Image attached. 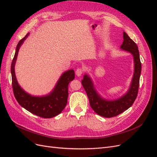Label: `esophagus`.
<instances>
[{
    "mask_svg": "<svg viewBox=\"0 0 157 157\" xmlns=\"http://www.w3.org/2000/svg\"><path fill=\"white\" fill-rule=\"evenodd\" d=\"M82 73H83V69H82V68H78L75 71V73L78 76V77L81 75L82 74Z\"/></svg>",
    "mask_w": 157,
    "mask_h": 157,
    "instance_id": "34e87169",
    "label": "esophagus"
}]
</instances>
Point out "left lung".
I'll list each match as a JSON object with an SVG mask.
<instances>
[{
    "instance_id": "obj_1",
    "label": "left lung",
    "mask_w": 157,
    "mask_h": 157,
    "mask_svg": "<svg viewBox=\"0 0 157 157\" xmlns=\"http://www.w3.org/2000/svg\"><path fill=\"white\" fill-rule=\"evenodd\" d=\"M123 39L124 40L121 48L131 53L134 57V72L130 86L124 96L115 100L105 99L96 92L92 79L88 75H84L82 80V84L88 97L90 107L98 115L103 117H115L127 110L134 103L138 93L141 71L138 47L124 31L123 32Z\"/></svg>"
}]
</instances>
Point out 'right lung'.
<instances>
[{
	"mask_svg": "<svg viewBox=\"0 0 157 157\" xmlns=\"http://www.w3.org/2000/svg\"><path fill=\"white\" fill-rule=\"evenodd\" d=\"M28 35L29 33L18 42L11 65L12 84L14 96L19 104L30 113L42 118H52L59 115L67 105L69 96L68 85L75 78L74 70H68L61 75L54 90L48 95L39 97L31 96L25 92L17 81L14 67L19 50Z\"/></svg>",
	"mask_w": 157,
	"mask_h": 157,
	"instance_id": "right-lung-1",
	"label": "right lung"
}]
</instances>
